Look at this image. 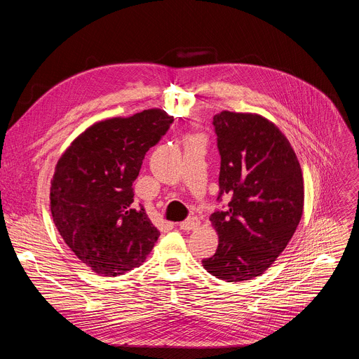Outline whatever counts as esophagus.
I'll return each instance as SVG.
<instances>
[{
    "label": "esophagus",
    "mask_w": 359,
    "mask_h": 359,
    "mask_svg": "<svg viewBox=\"0 0 359 359\" xmlns=\"http://www.w3.org/2000/svg\"><path fill=\"white\" fill-rule=\"evenodd\" d=\"M200 226V220L197 217H190L182 223H179V227L182 230H186V231H190V230H196L197 227Z\"/></svg>",
    "instance_id": "34e87169"
}]
</instances>
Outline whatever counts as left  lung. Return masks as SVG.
Returning <instances> with one entry per match:
<instances>
[{
    "label": "left lung",
    "mask_w": 359,
    "mask_h": 359,
    "mask_svg": "<svg viewBox=\"0 0 359 359\" xmlns=\"http://www.w3.org/2000/svg\"><path fill=\"white\" fill-rule=\"evenodd\" d=\"M213 125L222 156L217 198L231 200L210 216L219 245L201 263L238 283L262 276L290 243L302 216L304 180L291 143L267 118L223 111Z\"/></svg>",
    "instance_id": "8db88e82"
}]
</instances>
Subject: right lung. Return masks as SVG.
<instances>
[{"instance_id": "add662e5", "label": "right lung", "mask_w": 359, "mask_h": 359, "mask_svg": "<svg viewBox=\"0 0 359 359\" xmlns=\"http://www.w3.org/2000/svg\"><path fill=\"white\" fill-rule=\"evenodd\" d=\"M172 122L158 108L95 122L57 162L49 189L55 227L97 276L116 277L142 266L159 238L144 209H133L132 184L146 151Z\"/></svg>"}]
</instances>
